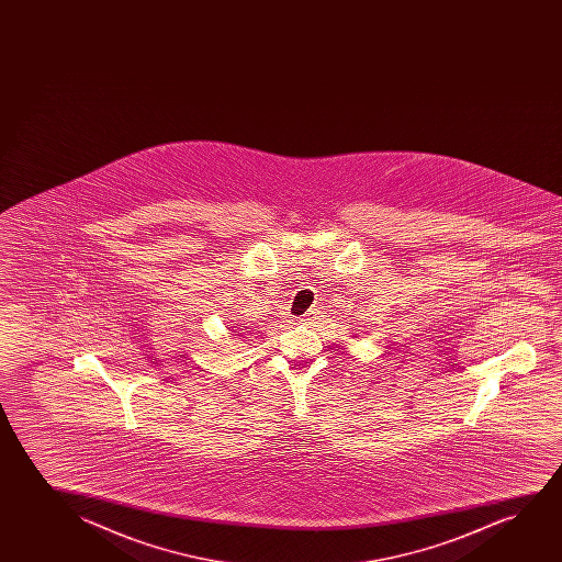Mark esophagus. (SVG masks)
Returning a JSON list of instances; mask_svg holds the SVG:
<instances>
[{
  "instance_id": "34e87169",
  "label": "esophagus",
  "mask_w": 562,
  "mask_h": 562,
  "mask_svg": "<svg viewBox=\"0 0 562 562\" xmlns=\"http://www.w3.org/2000/svg\"><path fill=\"white\" fill-rule=\"evenodd\" d=\"M311 315H315V311H311V313H308V316Z\"/></svg>"
}]
</instances>
